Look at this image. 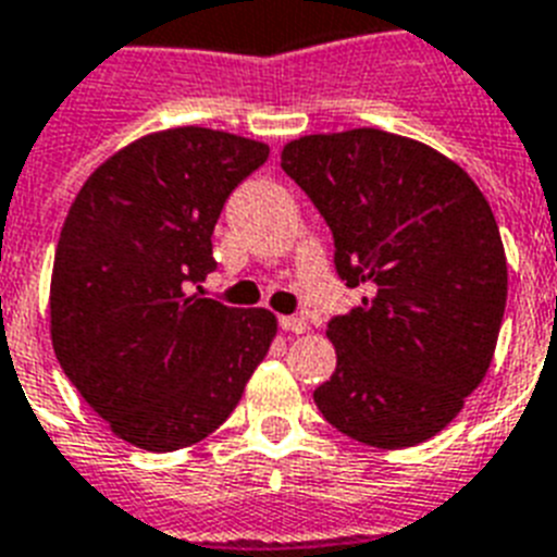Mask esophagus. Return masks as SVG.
I'll use <instances>...</instances> for the list:
<instances>
[{"label":"esophagus","instance_id":"esophagus-1","mask_svg":"<svg viewBox=\"0 0 557 557\" xmlns=\"http://www.w3.org/2000/svg\"><path fill=\"white\" fill-rule=\"evenodd\" d=\"M280 325H283L288 334H302L306 329H309V323H306L302 318H280Z\"/></svg>","mask_w":557,"mask_h":557}]
</instances>
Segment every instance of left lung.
Here are the masks:
<instances>
[{
    "label": "left lung",
    "instance_id": "8db88e82",
    "mask_svg": "<svg viewBox=\"0 0 557 557\" xmlns=\"http://www.w3.org/2000/svg\"><path fill=\"white\" fill-rule=\"evenodd\" d=\"M280 165L332 228L337 274L369 288L325 329L337 369L314 404L366 446L435 437L498 346L506 255L490 202L458 162L381 128L292 139Z\"/></svg>",
    "mask_w": 557,
    "mask_h": 557
}]
</instances>
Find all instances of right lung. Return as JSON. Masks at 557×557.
I'll use <instances>...</instances> for the list:
<instances>
[{
	"mask_svg": "<svg viewBox=\"0 0 557 557\" xmlns=\"http://www.w3.org/2000/svg\"><path fill=\"white\" fill-rule=\"evenodd\" d=\"M265 160V143L225 131H153L71 202L51 343L85 404L131 446L174 451L223 426L277 337L269 309L191 292L216 269L211 234L228 194Z\"/></svg>",
	"mask_w": 557,
	"mask_h": 557,
	"instance_id": "add662e5",
	"label": "right lung"
}]
</instances>
